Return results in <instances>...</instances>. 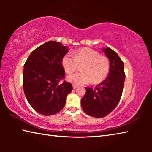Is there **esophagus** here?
Instances as JSON below:
<instances>
[{
    "label": "esophagus",
    "mask_w": 152,
    "mask_h": 152,
    "mask_svg": "<svg viewBox=\"0 0 152 152\" xmlns=\"http://www.w3.org/2000/svg\"><path fill=\"white\" fill-rule=\"evenodd\" d=\"M73 88L74 89H76V88H77V87H78V86H76V85H75V84H73Z\"/></svg>",
    "instance_id": "1"
}]
</instances>
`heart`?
<instances>
[{
	"instance_id": "b5f03b06",
	"label": "heart",
	"mask_w": 152,
	"mask_h": 152,
	"mask_svg": "<svg viewBox=\"0 0 152 152\" xmlns=\"http://www.w3.org/2000/svg\"><path fill=\"white\" fill-rule=\"evenodd\" d=\"M72 56L66 55L61 60V64L66 73L74 72L78 65L83 64L82 72H77L67 77V80L76 85L99 84L104 80L110 71L109 59L100 55L99 51L84 48L74 51Z\"/></svg>"
}]
</instances>
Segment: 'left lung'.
Masks as SVG:
<instances>
[{
    "label": "left lung",
    "mask_w": 152,
    "mask_h": 152,
    "mask_svg": "<svg viewBox=\"0 0 152 152\" xmlns=\"http://www.w3.org/2000/svg\"><path fill=\"white\" fill-rule=\"evenodd\" d=\"M102 50L110 61L109 73L94 88L86 87V94L81 99L84 111L96 118L107 116L115 109L121 97L125 78L124 64L117 53L108 47Z\"/></svg>",
    "instance_id": "left-lung-1"
}]
</instances>
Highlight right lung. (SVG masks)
<instances>
[{"mask_svg": "<svg viewBox=\"0 0 152 152\" xmlns=\"http://www.w3.org/2000/svg\"><path fill=\"white\" fill-rule=\"evenodd\" d=\"M68 50L61 43L50 41L33 51L24 64L25 95L33 109L43 115L60 112L72 91L70 82L59 84L65 76L61 60Z\"/></svg>", "mask_w": 152, "mask_h": 152, "instance_id": "obj_1", "label": "right lung"}]
</instances>
